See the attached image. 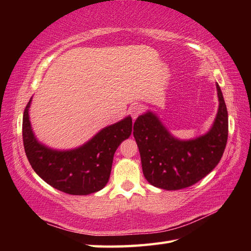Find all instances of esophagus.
<instances>
[{
    "instance_id": "esophagus-1",
    "label": "esophagus",
    "mask_w": 251,
    "mask_h": 251,
    "mask_svg": "<svg viewBox=\"0 0 251 251\" xmlns=\"http://www.w3.org/2000/svg\"><path fill=\"white\" fill-rule=\"evenodd\" d=\"M129 112H130V115H131V117L134 120H136L138 116L140 115V113L142 112V108L140 105H138V104H135V105H132L131 108L129 109Z\"/></svg>"
}]
</instances>
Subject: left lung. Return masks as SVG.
<instances>
[{
	"instance_id": "left-lung-1",
	"label": "left lung",
	"mask_w": 251,
	"mask_h": 251,
	"mask_svg": "<svg viewBox=\"0 0 251 251\" xmlns=\"http://www.w3.org/2000/svg\"><path fill=\"white\" fill-rule=\"evenodd\" d=\"M216 87L219 108L209 130L201 136L179 139L155 112L149 110L138 116L134 137L149 183L167 191L188 188L206 177L220 162L227 141L228 120L218 83Z\"/></svg>"
}]
</instances>
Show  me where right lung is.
<instances>
[{
    "instance_id": "obj_1",
    "label": "right lung",
    "mask_w": 251,
    "mask_h": 251,
    "mask_svg": "<svg viewBox=\"0 0 251 251\" xmlns=\"http://www.w3.org/2000/svg\"><path fill=\"white\" fill-rule=\"evenodd\" d=\"M31 102L32 97L24 112L23 139L25 155L36 175L67 194L88 195L102 190L109 181L116 149L131 135V117L104 127L82 146L58 150L36 138L29 115Z\"/></svg>"
}]
</instances>
